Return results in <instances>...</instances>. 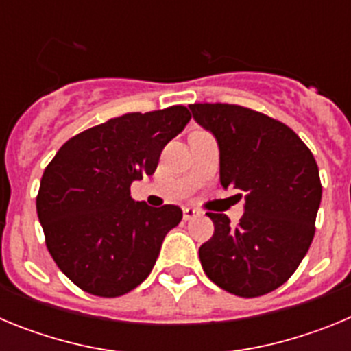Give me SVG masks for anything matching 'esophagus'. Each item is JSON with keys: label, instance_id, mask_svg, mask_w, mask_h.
I'll use <instances>...</instances> for the list:
<instances>
[{"label": "esophagus", "instance_id": "34e87169", "mask_svg": "<svg viewBox=\"0 0 351 351\" xmlns=\"http://www.w3.org/2000/svg\"><path fill=\"white\" fill-rule=\"evenodd\" d=\"M198 214H200V213H198L197 209H193V207H184V209H182V218H184L186 221H188V219L197 218Z\"/></svg>", "mask_w": 351, "mask_h": 351}]
</instances>
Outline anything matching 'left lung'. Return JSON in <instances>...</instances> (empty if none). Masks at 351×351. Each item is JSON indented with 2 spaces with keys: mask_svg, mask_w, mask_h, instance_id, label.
I'll return each mask as SVG.
<instances>
[{
  "mask_svg": "<svg viewBox=\"0 0 351 351\" xmlns=\"http://www.w3.org/2000/svg\"><path fill=\"white\" fill-rule=\"evenodd\" d=\"M190 110L218 142L221 186L244 193L237 226L226 214L209 213L214 234L198 250L204 272L234 295L269 293L311 246L322 200L318 165L297 133L272 117L228 104Z\"/></svg>",
  "mask_w": 351,
  "mask_h": 351,
  "instance_id": "left-lung-1",
  "label": "left lung"
}]
</instances>
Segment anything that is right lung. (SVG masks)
Listing matches in <instances>:
<instances>
[{
	"mask_svg": "<svg viewBox=\"0 0 351 351\" xmlns=\"http://www.w3.org/2000/svg\"><path fill=\"white\" fill-rule=\"evenodd\" d=\"M190 119L182 105L114 117L71 137L47 165L36 197L40 225L58 267L84 291L119 297L151 274L182 210L135 202L130 186L153 176L163 147Z\"/></svg>",
	"mask_w": 351,
	"mask_h": 351,
	"instance_id": "obj_1",
	"label": "right lung"
}]
</instances>
